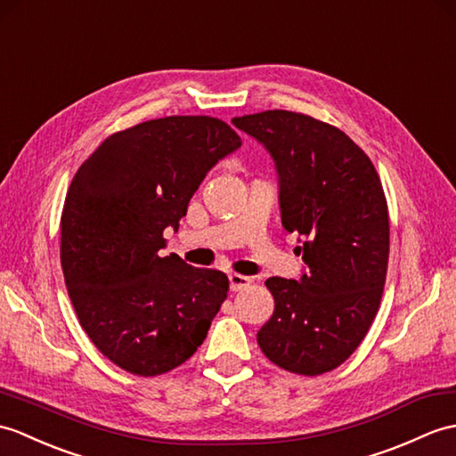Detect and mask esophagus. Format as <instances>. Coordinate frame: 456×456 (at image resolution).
<instances>
[{
	"mask_svg": "<svg viewBox=\"0 0 456 456\" xmlns=\"http://www.w3.org/2000/svg\"><path fill=\"white\" fill-rule=\"evenodd\" d=\"M250 281H252L250 278L240 276V273H231V276H229V288H231V291H242V289L248 288Z\"/></svg>",
	"mask_w": 456,
	"mask_h": 456,
	"instance_id": "1",
	"label": "esophagus"
}]
</instances>
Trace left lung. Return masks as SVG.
<instances>
[{"label":"left lung","instance_id":"8db88e82","mask_svg":"<svg viewBox=\"0 0 456 456\" xmlns=\"http://www.w3.org/2000/svg\"><path fill=\"white\" fill-rule=\"evenodd\" d=\"M266 145L280 175L281 225L303 237V278H270L272 319L258 346L285 371L342 365L371 328L388 266V208L367 153L340 128L291 110L232 118Z\"/></svg>","mask_w":456,"mask_h":456}]
</instances>
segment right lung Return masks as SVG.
<instances>
[{"label": "right lung", "instance_id": "right-lung-1", "mask_svg": "<svg viewBox=\"0 0 456 456\" xmlns=\"http://www.w3.org/2000/svg\"><path fill=\"white\" fill-rule=\"evenodd\" d=\"M237 147V132L214 116H167L109 135L73 176L60 221L63 280L81 328L124 371L183 365L227 299L224 272L159 250L209 168Z\"/></svg>", "mask_w": 456, "mask_h": 456}]
</instances>
